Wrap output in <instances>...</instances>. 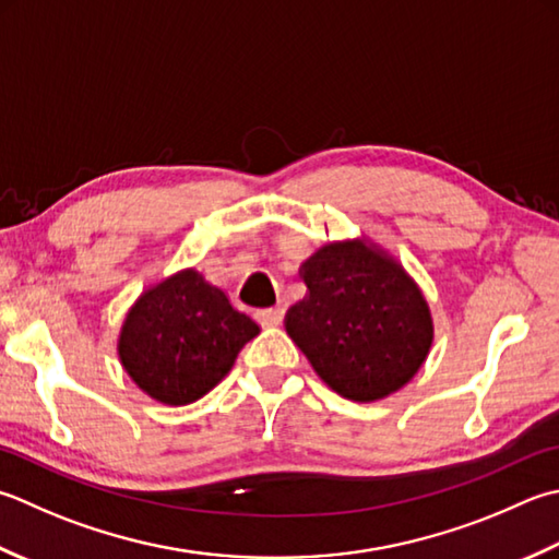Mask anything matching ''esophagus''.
Segmentation results:
<instances>
[{
    "label": "esophagus",
    "instance_id": "esophagus-1",
    "mask_svg": "<svg viewBox=\"0 0 559 559\" xmlns=\"http://www.w3.org/2000/svg\"><path fill=\"white\" fill-rule=\"evenodd\" d=\"M257 320L264 326H278L283 322V308H266L257 312Z\"/></svg>",
    "mask_w": 559,
    "mask_h": 559
}]
</instances>
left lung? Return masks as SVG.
Wrapping results in <instances>:
<instances>
[{
    "label": "left lung",
    "mask_w": 559,
    "mask_h": 559,
    "mask_svg": "<svg viewBox=\"0 0 559 559\" xmlns=\"http://www.w3.org/2000/svg\"><path fill=\"white\" fill-rule=\"evenodd\" d=\"M308 293L286 314L293 344L326 388L378 402L419 373L433 317L419 283L366 235L322 245L300 264Z\"/></svg>",
    "instance_id": "obj_1"
}]
</instances>
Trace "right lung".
<instances>
[{
    "instance_id": "1",
    "label": "right lung",
    "mask_w": 559,
    "mask_h": 559,
    "mask_svg": "<svg viewBox=\"0 0 559 559\" xmlns=\"http://www.w3.org/2000/svg\"><path fill=\"white\" fill-rule=\"evenodd\" d=\"M259 332L223 288L189 266L138 295L120 324L116 352L147 397L183 407L207 395Z\"/></svg>"
}]
</instances>
